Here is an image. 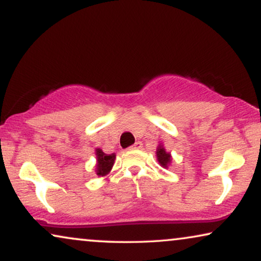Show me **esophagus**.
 <instances>
[{
  "label": "esophagus",
  "mask_w": 261,
  "mask_h": 261,
  "mask_svg": "<svg viewBox=\"0 0 261 261\" xmlns=\"http://www.w3.org/2000/svg\"><path fill=\"white\" fill-rule=\"evenodd\" d=\"M132 149H141L142 148V142L141 141H137L135 144L130 147Z\"/></svg>",
  "instance_id": "34e87169"
}]
</instances>
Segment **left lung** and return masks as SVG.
I'll use <instances>...</instances> for the list:
<instances>
[{"instance_id":"obj_1","label":"left lung","mask_w":261,"mask_h":261,"mask_svg":"<svg viewBox=\"0 0 261 261\" xmlns=\"http://www.w3.org/2000/svg\"><path fill=\"white\" fill-rule=\"evenodd\" d=\"M155 155H156V160H158L160 164V166H163L164 169H167L171 162H172L171 153L166 152V149L164 147L163 144L158 145V147H156V151H155Z\"/></svg>"}]
</instances>
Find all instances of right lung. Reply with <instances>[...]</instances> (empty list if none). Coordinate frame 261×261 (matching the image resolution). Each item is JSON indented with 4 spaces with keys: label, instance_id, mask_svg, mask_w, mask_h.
Segmentation results:
<instances>
[{
    "label": "right lung",
    "instance_id": "right-lung-1",
    "mask_svg": "<svg viewBox=\"0 0 261 261\" xmlns=\"http://www.w3.org/2000/svg\"><path fill=\"white\" fill-rule=\"evenodd\" d=\"M96 154V169L95 172L98 177H105L113 169L114 163H115L116 154L112 153V154H106L101 148L95 149Z\"/></svg>",
    "mask_w": 261,
    "mask_h": 261
}]
</instances>
